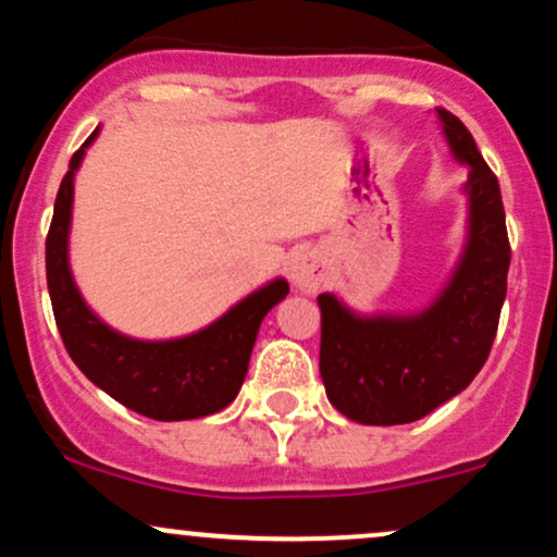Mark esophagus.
Wrapping results in <instances>:
<instances>
[{"mask_svg": "<svg viewBox=\"0 0 557 557\" xmlns=\"http://www.w3.org/2000/svg\"><path fill=\"white\" fill-rule=\"evenodd\" d=\"M290 280L293 285L300 287V290H317L324 280V270H322V261L314 251H304L293 259L290 264Z\"/></svg>", "mask_w": 557, "mask_h": 557, "instance_id": "esophagus-1", "label": "esophagus"}]
</instances>
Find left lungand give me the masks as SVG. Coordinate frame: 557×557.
Wrapping results in <instances>:
<instances>
[{"mask_svg": "<svg viewBox=\"0 0 557 557\" xmlns=\"http://www.w3.org/2000/svg\"><path fill=\"white\" fill-rule=\"evenodd\" d=\"M450 149L469 164L471 235L456 277L432 309L406 319H361L322 293L319 372L327 398L359 424H411L471 385L497 335L510 243L497 175L469 127L440 107Z\"/></svg>", "mask_w": 557, "mask_h": 557, "instance_id": "left-lung-1", "label": "left lung"}]
</instances>
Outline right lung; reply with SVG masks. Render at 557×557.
Instances as JSON below:
<instances>
[{
    "label": "right lung",
    "mask_w": 557,
    "mask_h": 557,
    "mask_svg": "<svg viewBox=\"0 0 557 557\" xmlns=\"http://www.w3.org/2000/svg\"><path fill=\"white\" fill-rule=\"evenodd\" d=\"M94 138L96 131L70 159L47 233L49 298L70 359L96 387L149 419L183 421L222 411L246 380L261 319L287 296L290 287L285 280H274L240 300L212 327L170 343L131 341L101 324L83 304L67 267L73 172L78 170L83 149Z\"/></svg>",
    "instance_id": "1"
}]
</instances>
